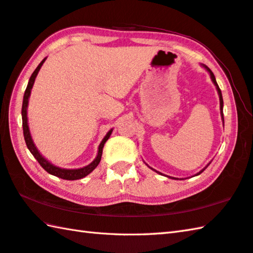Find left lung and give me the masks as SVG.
<instances>
[{
	"mask_svg": "<svg viewBox=\"0 0 253 253\" xmlns=\"http://www.w3.org/2000/svg\"><path fill=\"white\" fill-rule=\"evenodd\" d=\"M203 67H204L207 71H209V73H210V76H211V81H212V83L215 84V86H216V88H217V92H218V95H219V103H220V115H221V118H222V121H224V113H222V107H224V101H222V95H221V91H220V88H219V86H218V84H217V82H216V79H215V76H214V73L211 72V69L209 68V67H206L205 64H203ZM148 166V165H147ZM210 166V163L209 165H207L204 169H203L202 171H200L199 173H197V175L199 174H201V173L204 171L207 167ZM150 169H152V168H150ZM153 170V169H152ZM153 171H156V170H153ZM156 172H158V171H156ZM158 173H160V172H158ZM161 174V173H160ZM168 177H171V176H168ZM171 179H175V177H171ZM175 180H177V179H175Z\"/></svg>",
	"mask_w": 253,
	"mask_h": 253,
	"instance_id": "1",
	"label": "left lung"
}]
</instances>
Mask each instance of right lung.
Listing matches in <instances>:
<instances>
[{
  "label": "right lung",
  "mask_w": 253,
  "mask_h": 253,
  "mask_svg": "<svg viewBox=\"0 0 253 253\" xmlns=\"http://www.w3.org/2000/svg\"><path fill=\"white\" fill-rule=\"evenodd\" d=\"M46 59L47 58H44L43 60L38 64V67L35 69V71L33 72L32 77L29 78V81H28L26 90H25L24 98H23V106H22L23 132H24L25 142H26V146H27V148L29 149V151L32 152V155L35 157V159H36L39 162V165H41L48 173H50V174H52L54 176L60 177V179H63V180H69V181L79 180V179H82V177H84V176H86L87 174H90V173L98 166V163H100L101 158H102V152H103L104 145H105V142L107 141L108 138H110L113 129H111L110 131H108L106 133V136L103 138L102 142L100 143V146H98V151H97L96 158L90 163V165L86 166V167L80 168V169H62V168H59V167L53 166L52 163L49 162L47 159H44V158L41 155V152L38 151L37 147L35 146V143L33 141V138H32V135H31V131H29L28 118H27V106H28V100H29V96H31V91H32V88H33V85H34L35 79H36L37 74H38L39 70H41L42 63L44 62V60H46Z\"/></svg>",
  "instance_id": "obj_1"
}]
</instances>
